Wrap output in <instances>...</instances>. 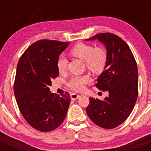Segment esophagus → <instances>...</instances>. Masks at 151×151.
Returning <instances> with one entry per match:
<instances>
[{
	"label": "esophagus",
	"instance_id": "34e87169",
	"mask_svg": "<svg viewBox=\"0 0 151 151\" xmlns=\"http://www.w3.org/2000/svg\"><path fill=\"white\" fill-rule=\"evenodd\" d=\"M70 96H71V99H72V100H76L80 97V95L77 94V93H72L70 94Z\"/></svg>",
	"mask_w": 151,
	"mask_h": 151
}]
</instances>
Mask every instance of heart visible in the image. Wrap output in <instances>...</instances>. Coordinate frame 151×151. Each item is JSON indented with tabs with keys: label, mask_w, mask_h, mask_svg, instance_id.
Here are the masks:
<instances>
[{
	"label": "heart",
	"mask_w": 151,
	"mask_h": 151,
	"mask_svg": "<svg viewBox=\"0 0 151 151\" xmlns=\"http://www.w3.org/2000/svg\"><path fill=\"white\" fill-rule=\"evenodd\" d=\"M71 54L84 61L89 70L98 72L104 68L107 62V55L101 48H94L90 45L79 43L71 50ZM67 66V60L63 54L58 57L57 67L60 72L65 71ZM91 81L89 75L73 76L68 81V86L74 91H81L84 89L85 84Z\"/></svg>",
	"instance_id": "obj_1"
}]
</instances>
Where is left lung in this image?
I'll return each instance as SVG.
<instances>
[{
    "label": "left lung",
    "mask_w": 151,
    "mask_h": 151,
    "mask_svg": "<svg viewBox=\"0 0 151 151\" xmlns=\"http://www.w3.org/2000/svg\"><path fill=\"white\" fill-rule=\"evenodd\" d=\"M85 40H98L105 46L107 62L95 85L109 92L103 101L90 97L86 114L96 125L106 129H114L126 120L136 102L138 84L136 62L129 45L116 35L99 33Z\"/></svg>",
    "instance_id": "obj_1"
}]
</instances>
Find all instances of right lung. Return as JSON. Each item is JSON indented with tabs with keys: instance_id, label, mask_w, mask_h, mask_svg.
Masks as SVG:
<instances>
[{
	"instance_id": "right-lung-1",
	"label": "right lung",
	"mask_w": 151,
	"mask_h": 151,
	"mask_svg": "<svg viewBox=\"0 0 151 151\" xmlns=\"http://www.w3.org/2000/svg\"><path fill=\"white\" fill-rule=\"evenodd\" d=\"M70 42L42 40L33 43L19 60L14 93L22 116L37 131L49 132L62 124L70 96L50 92L52 79L58 77L57 60Z\"/></svg>"
}]
</instances>
